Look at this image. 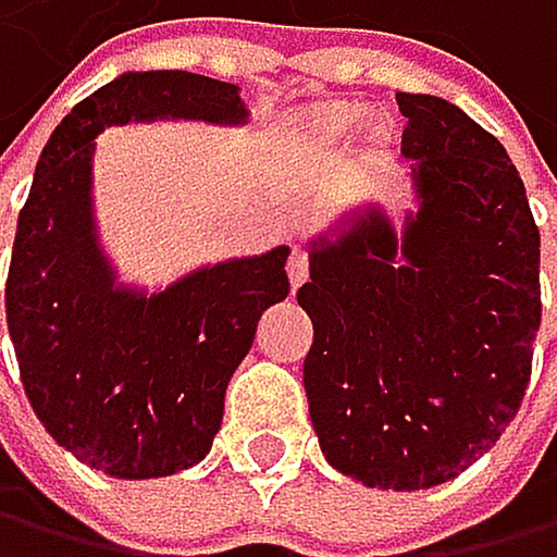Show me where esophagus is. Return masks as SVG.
Masks as SVG:
<instances>
[{"label": "esophagus", "mask_w": 557, "mask_h": 557, "mask_svg": "<svg viewBox=\"0 0 557 557\" xmlns=\"http://www.w3.org/2000/svg\"><path fill=\"white\" fill-rule=\"evenodd\" d=\"M287 281L297 290L308 281V252L305 249H290V260H287Z\"/></svg>", "instance_id": "esophagus-1"}]
</instances>
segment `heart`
<instances>
[{
	"instance_id": "b5f03b06",
	"label": "heart",
	"mask_w": 557,
	"mask_h": 557,
	"mask_svg": "<svg viewBox=\"0 0 557 557\" xmlns=\"http://www.w3.org/2000/svg\"><path fill=\"white\" fill-rule=\"evenodd\" d=\"M370 115H373L370 106L349 102V98H338V102H314V106H305L290 115V133L311 153H338L366 129ZM383 139H386V126H373L370 147H380Z\"/></svg>"
}]
</instances>
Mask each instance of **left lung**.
Instances as JSON below:
<instances>
[{
  "label": "left lung",
  "mask_w": 557,
  "mask_h": 557,
  "mask_svg": "<svg viewBox=\"0 0 557 557\" xmlns=\"http://www.w3.org/2000/svg\"><path fill=\"white\" fill-rule=\"evenodd\" d=\"M414 208L362 201L308 239L305 391L332 469L428 490L513 421L541 329V236L504 143L438 95H397Z\"/></svg>",
  "instance_id": "8db88e82"
}]
</instances>
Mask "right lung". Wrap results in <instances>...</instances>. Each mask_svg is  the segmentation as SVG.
I'll return each instance as SVG.
<instances>
[{"mask_svg": "<svg viewBox=\"0 0 557 557\" xmlns=\"http://www.w3.org/2000/svg\"><path fill=\"white\" fill-rule=\"evenodd\" d=\"M246 119L239 85L126 71L77 102L37 160L9 263V335L47 435L112 480H163L211 451L256 325L290 294V246L205 263L163 287L119 281L95 219V136Z\"/></svg>", "mask_w": 557, "mask_h": 557, "instance_id": "obj_1", "label": "right lung"}]
</instances>
